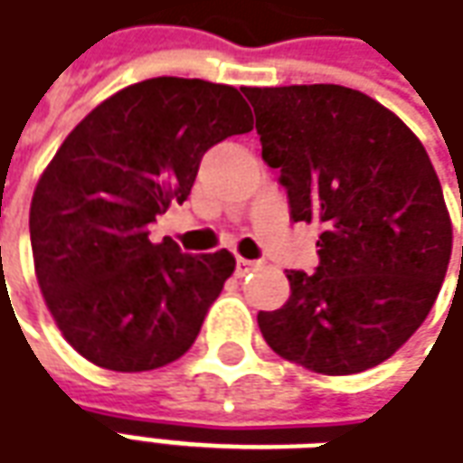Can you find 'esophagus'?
Masks as SVG:
<instances>
[{"label":"esophagus","instance_id":"34e87169","mask_svg":"<svg viewBox=\"0 0 463 463\" xmlns=\"http://www.w3.org/2000/svg\"><path fill=\"white\" fill-rule=\"evenodd\" d=\"M259 267V261H251V259L237 257V277H244L249 271H254Z\"/></svg>","mask_w":463,"mask_h":463}]
</instances>
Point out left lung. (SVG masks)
<instances>
[{"instance_id":"1","label":"left lung","mask_w":463,"mask_h":463,"mask_svg":"<svg viewBox=\"0 0 463 463\" xmlns=\"http://www.w3.org/2000/svg\"><path fill=\"white\" fill-rule=\"evenodd\" d=\"M244 94L291 222L321 224L319 267L287 271L289 301L259 311V329L311 372H366L421 326L447 277L451 219L431 159L362 91L301 84Z\"/></svg>"}]
</instances>
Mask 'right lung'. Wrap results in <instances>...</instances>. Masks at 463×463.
Returning <instances> with one entry per match:
<instances>
[{"mask_svg":"<svg viewBox=\"0 0 463 463\" xmlns=\"http://www.w3.org/2000/svg\"><path fill=\"white\" fill-rule=\"evenodd\" d=\"M254 129L234 87L156 77L101 101L42 174L29 237L42 294L77 352L111 372H152L194 344L237 267L184 254L149 224L186 202L214 144Z\"/></svg>","mask_w":463,"mask_h":463,"instance_id":"add662e5","label":"right lung"}]
</instances>
